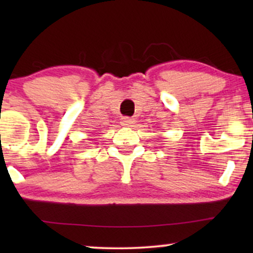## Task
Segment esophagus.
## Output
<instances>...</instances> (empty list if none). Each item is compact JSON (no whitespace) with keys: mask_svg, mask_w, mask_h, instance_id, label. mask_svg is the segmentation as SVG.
Listing matches in <instances>:
<instances>
[{"mask_svg":"<svg viewBox=\"0 0 253 253\" xmlns=\"http://www.w3.org/2000/svg\"><path fill=\"white\" fill-rule=\"evenodd\" d=\"M121 124L124 126H132L134 124V120L130 119V117H122V120H121Z\"/></svg>","mask_w":253,"mask_h":253,"instance_id":"34e87169","label":"esophagus"}]
</instances>
